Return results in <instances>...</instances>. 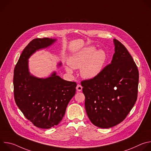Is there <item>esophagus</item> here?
<instances>
[{
  "mask_svg": "<svg viewBox=\"0 0 151 151\" xmlns=\"http://www.w3.org/2000/svg\"><path fill=\"white\" fill-rule=\"evenodd\" d=\"M76 90L78 91H82V86L81 85H79V84H78L77 85V86H76Z\"/></svg>",
  "mask_w": 151,
  "mask_h": 151,
  "instance_id": "34e87169",
  "label": "esophagus"
}]
</instances>
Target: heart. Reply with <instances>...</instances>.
I'll return each mask as SVG.
<instances>
[{
    "label": "heart",
    "instance_id": "heart-1",
    "mask_svg": "<svg viewBox=\"0 0 151 151\" xmlns=\"http://www.w3.org/2000/svg\"><path fill=\"white\" fill-rule=\"evenodd\" d=\"M106 61V54L103 50L96 51L93 46L86 47L73 54L68 59L69 65L74 69H81V76L87 79H93L102 71ZM66 72L72 73V70L65 67Z\"/></svg>",
    "mask_w": 151,
    "mask_h": 151
}]
</instances>
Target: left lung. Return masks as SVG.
I'll list each match as a JSON object with an SVG mask.
<instances>
[{
	"instance_id": "obj_1",
	"label": "left lung",
	"mask_w": 151,
	"mask_h": 151,
	"mask_svg": "<svg viewBox=\"0 0 151 151\" xmlns=\"http://www.w3.org/2000/svg\"><path fill=\"white\" fill-rule=\"evenodd\" d=\"M111 63L96 78L81 82L85 107L91 122L108 128L121 122L137 97L139 71L126 48L114 39Z\"/></svg>"
}]
</instances>
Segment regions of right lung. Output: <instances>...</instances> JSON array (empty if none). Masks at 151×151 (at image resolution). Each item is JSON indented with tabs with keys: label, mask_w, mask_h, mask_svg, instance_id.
Returning <instances> with one entry per match:
<instances>
[{
	"label": "right lung",
	"mask_w": 151,
	"mask_h": 151,
	"mask_svg": "<svg viewBox=\"0 0 151 151\" xmlns=\"http://www.w3.org/2000/svg\"><path fill=\"white\" fill-rule=\"evenodd\" d=\"M57 40L48 37L32 40L21 53L14 72V99L25 117L38 128L48 129L62 120L68 103L75 96L76 83L63 79L53 72L40 78L29 72V58L37 51ZM61 66L59 62L58 67Z\"/></svg>",
	"instance_id": "add662e5"
}]
</instances>
